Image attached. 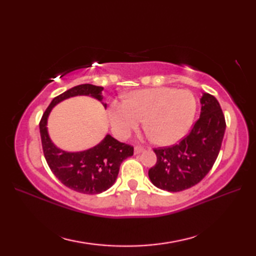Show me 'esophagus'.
Instances as JSON below:
<instances>
[{
	"instance_id": "34e87169",
	"label": "esophagus",
	"mask_w": 256,
	"mask_h": 256,
	"mask_svg": "<svg viewBox=\"0 0 256 256\" xmlns=\"http://www.w3.org/2000/svg\"><path fill=\"white\" fill-rule=\"evenodd\" d=\"M144 150V148L143 146H140V145H136L134 148V154H140V153H142V152Z\"/></svg>"
}]
</instances>
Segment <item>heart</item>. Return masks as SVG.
<instances>
[{"mask_svg":"<svg viewBox=\"0 0 256 256\" xmlns=\"http://www.w3.org/2000/svg\"><path fill=\"white\" fill-rule=\"evenodd\" d=\"M197 101L189 90L145 89L130 94L128 101L114 100L108 118L118 138H128L145 118V126L157 143L170 145L182 140L192 128Z\"/></svg>","mask_w":256,"mask_h":256,"instance_id":"b5f03b06","label":"heart"}]
</instances>
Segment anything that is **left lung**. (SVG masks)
<instances>
[{"mask_svg": "<svg viewBox=\"0 0 256 256\" xmlns=\"http://www.w3.org/2000/svg\"><path fill=\"white\" fill-rule=\"evenodd\" d=\"M200 118L186 138L172 146L154 148L156 164L148 177L157 188L182 192L197 184L214 166L226 131V118L218 100L204 94Z\"/></svg>", "mask_w": 256, "mask_h": 256, "instance_id": "8db88e82", "label": "left lung"}]
</instances>
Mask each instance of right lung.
Segmentation results:
<instances>
[{"label": "right lung", "mask_w": 256, "mask_h": 256, "mask_svg": "<svg viewBox=\"0 0 256 256\" xmlns=\"http://www.w3.org/2000/svg\"><path fill=\"white\" fill-rule=\"evenodd\" d=\"M102 90V86L86 84L64 91L54 98L40 122L42 152L50 170L64 186L86 194H100L110 188L116 180L121 162L133 155L134 148L106 135L94 148L79 153H68L52 143L46 124L48 114L57 103L74 96H91L101 101Z\"/></svg>", "instance_id": "right-lung-1"}]
</instances>
